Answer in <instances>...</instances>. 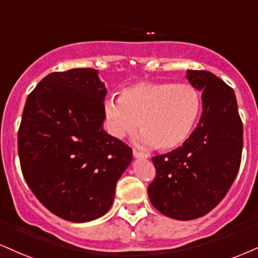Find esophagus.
Returning a JSON list of instances; mask_svg holds the SVG:
<instances>
[{"label": "esophagus", "mask_w": 258, "mask_h": 258, "mask_svg": "<svg viewBox=\"0 0 258 258\" xmlns=\"http://www.w3.org/2000/svg\"><path fill=\"white\" fill-rule=\"evenodd\" d=\"M133 156L136 157V159H148V156L145 154L143 153H139L137 150H133Z\"/></svg>", "instance_id": "34e87169"}]
</instances>
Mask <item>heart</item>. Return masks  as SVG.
<instances>
[{
  "mask_svg": "<svg viewBox=\"0 0 258 258\" xmlns=\"http://www.w3.org/2000/svg\"><path fill=\"white\" fill-rule=\"evenodd\" d=\"M201 104L200 94L188 84L143 82L123 89L120 99H107L104 115L115 138L135 132L139 121V142L167 151L190 137Z\"/></svg>",
  "mask_w": 258,
  "mask_h": 258,
  "instance_id": "b5f03b06",
  "label": "heart"
}]
</instances>
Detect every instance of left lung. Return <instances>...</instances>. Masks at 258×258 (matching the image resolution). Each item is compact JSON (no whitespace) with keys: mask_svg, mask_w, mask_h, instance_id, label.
<instances>
[{"mask_svg":"<svg viewBox=\"0 0 258 258\" xmlns=\"http://www.w3.org/2000/svg\"><path fill=\"white\" fill-rule=\"evenodd\" d=\"M202 91L203 113L181 147L153 157L156 178L148 187L151 204L170 219L204 216L226 196L239 170L243 123L233 89L207 71L187 70Z\"/></svg>","mask_w":258,"mask_h":258,"instance_id":"1","label":"left lung"}]
</instances>
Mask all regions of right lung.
<instances>
[{
  "label": "right lung",
  "mask_w": 258,
  "mask_h": 258,
  "mask_svg": "<svg viewBox=\"0 0 258 258\" xmlns=\"http://www.w3.org/2000/svg\"><path fill=\"white\" fill-rule=\"evenodd\" d=\"M107 89L94 68L48 74L29 95L18 132L23 175L58 218L89 222L103 216L132 149L103 128Z\"/></svg>",
  "instance_id": "obj_1"
}]
</instances>
